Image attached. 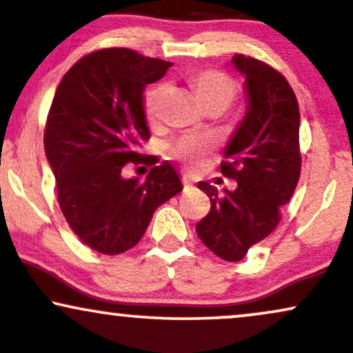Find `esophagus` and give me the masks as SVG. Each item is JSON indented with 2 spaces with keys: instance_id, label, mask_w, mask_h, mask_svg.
Wrapping results in <instances>:
<instances>
[{
  "instance_id": "34e87169",
  "label": "esophagus",
  "mask_w": 353,
  "mask_h": 353,
  "mask_svg": "<svg viewBox=\"0 0 353 353\" xmlns=\"http://www.w3.org/2000/svg\"><path fill=\"white\" fill-rule=\"evenodd\" d=\"M183 183H184V185H192V184H194V181H192L191 176L184 174V176H183Z\"/></svg>"
}]
</instances>
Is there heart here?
I'll list each match as a JSON object with an SVG mask.
<instances>
[{"label": "heart", "instance_id": "obj_1", "mask_svg": "<svg viewBox=\"0 0 353 353\" xmlns=\"http://www.w3.org/2000/svg\"><path fill=\"white\" fill-rule=\"evenodd\" d=\"M191 85L194 88L197 100L204 108L219 105L226 110L233 103L236 97V85L233 80L224 75V73L214 72V70L197 73L191 79ZM168 92V83H157L145 92L144 114L150 123L159 119L161 107L164 103ZM209 150H211V142L208 139L201 137H184L169 145L170 157L183 161L189 165H199Z\"/></svg>", "mask_w": 353, "mask_h": 353}]
</instances>
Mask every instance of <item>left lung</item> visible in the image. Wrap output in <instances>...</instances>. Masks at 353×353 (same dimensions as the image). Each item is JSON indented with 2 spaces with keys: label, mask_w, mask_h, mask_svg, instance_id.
<instances>
[{
  "label": "left lung",
  "mask_w": 353,
  "mask_h": 353,
  "mask_svg": "<svg viewBox=\"0 0 353 353\" xmlns=\"http://www.w3.org/2000/svg\"><path fill=\"white\" fill-rule=\"evenodd\" d=\"M233 67L245 77L246 114L224 147L221 170L238 183L234 191L197 183L211 199L197 223L201 241L219 258L239 261L280 223L301 168L300 110L293 88L280 72L256 58L234 55Z\"/></svg>",
  "instance_id": "8db88e82"
}]
</instances>
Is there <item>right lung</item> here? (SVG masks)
<instances>
[{
    "label": "right lung",
    "mask_w": 353,
    "mask_h": 353,
    "mask_svg": "<svg viewBox=\"0 0 353 353\" xmlns=\"http://www.w3.org/2000/svg\"><path fill=\"white\" fill-rule=\"evenodd\" d=\"M169 67L170 61L129 48H103L77 61L53 97L43 142L58 203L73 233L102 254L134 248L154 211L183 191L168 161L150 169L144 183L122 176L150 137L145 87Z\"/></svg>",
    "instance_id": "1"
}]
</instances>
